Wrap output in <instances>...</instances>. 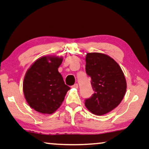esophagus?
I'll list each match as a JSON object with an SVG mask.
<instances>
[{
    "instance_id": "obj_1",
    "label": "esophagus",
    "mask_w": 149,
    "mask_h": 149,
    "mask_svg": "<svg viewBox=\"0 0 149 149\" xmlns=\"http://www.w3.org/2000/svg\"><path fill=\"white\" fill-rule=\"evenodd\" d=\"M72 88H78V84H75L74 85H73V86H72Z\"/></svg>"
}]
</instances>
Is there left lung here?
<instances>
[{"label":"left lung","instance_id":"obj_1","mask_svg":"<svg viewBox=\"0 0 149 149\" xmlns=\"http://www.w3.org/2000/svg\"><path fill=\"white\" fill-rule=\"evenodd\" d=\"M86 63V72L91 77L94 94L86 100L85 106L92 114L102 116L123 100L126 91L125 77L117 62L104 53H87Z\"/></svg>","mask_w":149,"mask_h":149}]
</instances>
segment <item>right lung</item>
I'll return each instance as SVG.
<instances>
[{"label": "right lung", "mask_w": 149, "mask_h": 149, "mask_svg": "<svg viewBox=\"0 0 149 149\" xmlns=\"http://www.w3.org/2000/svg\"><path fill=\"white\" fill-rule=\"evenodd\" d=\"M63 57L43 56L26 71L23 93L31 108L41 114H52L60 107L70 88L58 72Z\"/></svg>", "instance_id": "1"}]
</instances>
